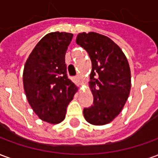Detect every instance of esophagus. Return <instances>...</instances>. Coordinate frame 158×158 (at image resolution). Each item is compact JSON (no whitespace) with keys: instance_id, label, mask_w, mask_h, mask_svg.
I'll use <instances>...</instances> for the list:
<instances>
[{"instance_id":"esophagus-1","label":"esophagus","mask_w":158,"mask_h":158,"mask_svg":"<svg viewBox=\"0 0 158 158\" xmlns=\"http://www.w3.org/2000/svg\"><path fill=\"white\" fill-rule=\"evenodd\" d=\"M76 79L78 80V82H79V83L82 82V78H81V77H80L79 75L76 76Z\"/></svg>"}]
</instances>
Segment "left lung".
<instances>
[{"mask_svg":"<svg viewBox=\"0 0 158 158\" xmlns=\"http://www.w3.org/2000/svg\"><path fill=\"white\" fill-rule=\"evenodd\" d=\"M76 43L87 52L92 64L89 86L94 102L84 108V116L91 124L104 125L118 115L129 97V62L118 45L102 35L80 33Z\"/></svg>","mask_w":158,"mask_h":158,"instance_id":"left-lung-1","label":"left lung"}]
</instances>
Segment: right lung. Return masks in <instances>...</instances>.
I'll list each match as a JSON object with an SVG mask.
<instances>
[{
    "mask_svg": "<svg viewBox=\"0 0 158 158\" xmlns=\"http://www.w3.org/2000/svg\"><path fill=\"white\" fill-rule=\"evenodd\" d=\"M70 33H50L35 45L23 69V87L34 112L45 122L58 123L77 90L69 79L65 54Z\"/></svg>",
    "mask_w": 158,
    "mask_h": 158,
    "instance_id": "add662e5",
    "label": "right lung"
}]
</instances>
